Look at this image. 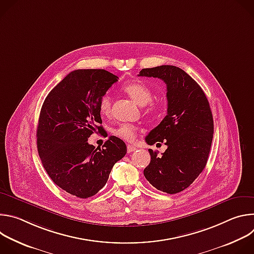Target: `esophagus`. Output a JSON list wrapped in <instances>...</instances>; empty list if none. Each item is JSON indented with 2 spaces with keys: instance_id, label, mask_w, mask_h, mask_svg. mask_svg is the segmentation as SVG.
<instances>
[{
  "instance_id": "obj_1",
  "label": "esophagus",
  "mask_w": 254,
  "mask_h": 254,
  "mask_svg": "<svg viewBox=\"0 0 254 254\" xmlns=\"http://www.w3.org/2000/svg\"><path fill=\"white\" fill-rule=\"evenodd\" d=\"M137 148L135 146H131V144H127V153H132L136 150Z\"/></svg>"
}]
</instances>
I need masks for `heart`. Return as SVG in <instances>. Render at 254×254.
<instances>
[{
	"instance_id": "heart-1",
	"label": "heart",
	"mask_w": 254,
	"mask_h": 254,
	"mask_svg": "<svg viewBox=\"0 0 254 254\" xmlns=\"http://www.w3.org/2000/svg\"><path fill=\"white\" fill-rule=\"evenodd\" d=\"M123 90L138 105H148V111L150 113H154L156 111L157 105L152 101L153 91L147 84L141 81H131L126 83L123 86ZM98 108L100 114L103 116H108L111 114L112 98L107 93L100 97ZM115 133L126 140L131 141L136 135V127L129 124H123L115 130Z\"/></svg>"
}]
</instances>
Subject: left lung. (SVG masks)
<instances>
[{
	"label": "left lung",
	"instance_id": "1",
	"mask_svg": "<svg viewBox=\"0 0 254 254\" xmlns=\"http://www.w3.org/2000/svg\"><path fill=\"white\" fill-rule=\"evenodd\" d=\"M138 76L157 77L167 85V116L146 137L148 144L168 146L162 156L149 150L150 165L143 175L158 190L176 194L188 188L204 170L213 138L209 101L200 85L173 65L144 68Z\"/></svg>",
	"mask_w": 254,
	"mask_h": 254
}]
</instances>
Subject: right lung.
Masks as SVG:
<instances>
[{
	"mask_svg": "<svg viewBox=\"0 0 254 254\" xmlns=\"http://www.w3.org/2000/svg\"><path fill=\"white\" fill-rule=\"evenodd\" d=\"M118 79L103 69L74 70L49 92L41 108L37 149L43 167L58 187L78 198L103 188L114 165L127 154L125 141L114 135L102 149L87 141L103 130L98 102Z\"/></svg>",
	"mask_w": 254,
	"mask_h": 254,
	"instance_id": "add662e5",
	"label": "right lung"
}]
</instances>
